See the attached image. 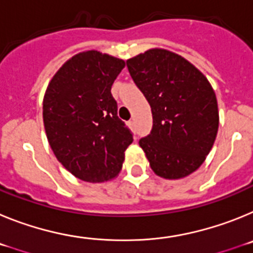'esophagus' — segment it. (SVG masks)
<instances>
[{
	"label": "esophagus",
	"instance_id": "esophagus-1",
	"mask_svg": "<svg viewBox=\"0 0 253 253\" xmlns=\"http://www.w3.org/2000/svg\"><path fill=\"white\" fill-rule=\"evenodd\" d=\"M128 125H129V128L133 129V128H134V120H129Z\"/></svg>",
	"mask_w": 253,
	"mask_h": 253
}]
</instances>
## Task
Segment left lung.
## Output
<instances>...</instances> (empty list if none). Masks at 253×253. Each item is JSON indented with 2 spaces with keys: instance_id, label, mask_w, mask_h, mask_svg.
I'll list each match as a JSON object with an SVG mask.
<instances>
[{
  "instance_id": "left-lung-1",
  "label": "left lung",
  "mask_w": 253,
  "mask_h": 253,
  "mask_svg": "<svg viewBox=\"0 0 253 253\" xmlns=\"http://www.w3.org/2000/svg\"><path fill=\"white\" fill-rule=\"evenodd\" d=\"M126 67L152 109V130L139 140L151 169L169 180L186 177L202 166L218 133L214 90L196 67L166 49H149Z\"/></svg>"
}]
</instances>
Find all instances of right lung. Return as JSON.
<instances>
[{
    "label": "right lung",
    "instance_id": "1",
    "mask_svg": "<svg viewBox=\"0 0 253 253\" xmlns=\"http://www.w3.org/2000/svg\"><path fill=\"white\" fill-rule=\"evenodd\" d=\"M124 67L119 58L82 51L60 67L45 91L43 120L50 148L82 181L104 182L118 176L133 142L111 95Z\"/></svg>",
    "mask_w": 253,
    "mask_h": 253
}]
</instances>
